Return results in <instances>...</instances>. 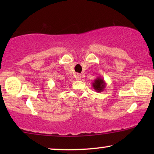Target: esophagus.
Segmentation results:
<instances>
[{
    "mask_svg": "<svg viewBox=\"0 0 154 154\" xmlns=\"http://www.w3.org/2000/svg\"><path fill=\"white\" fill-rule=\"evenodd\" d=\"M75 79L77 80V81H79V80H81V74H80V73H77V74L75 75Z\"/></svg>",
    "mask_w": 154,
    "mask_h": 154,
    "instance_id": "1",
    "label": "esophagus"
}]
</instances>
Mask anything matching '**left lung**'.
<instances>
[{
	"label": "left lung",
	"instance_id": "obj_1",
	"mask_svg": "<svg viewBox=\"0 0 154 154\" xmlns=\"http://www.w3.org/2000/svg\"><path fill=\"white\" fill-rule=\"evenodd\" d=\"M92 85L93 89L95 90L96 92H101L104 91L105 88H106V83L102 77L99 76L94 80V82L92 84Z\"/></svg>",
	"mask_w": 154,
	"mask_h": 154
}]
</instances>
